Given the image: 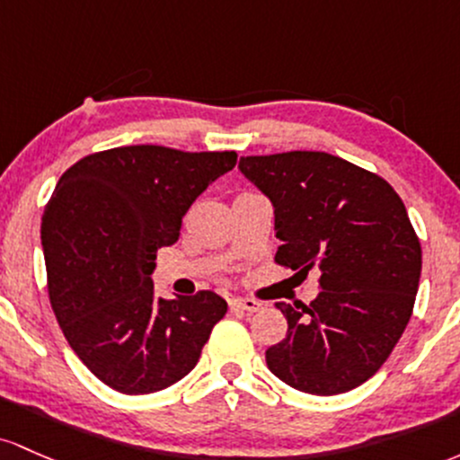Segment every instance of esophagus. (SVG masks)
Masks as SVG:
<instances>
[{
    "label": "esophagus",
    "instance_id": "obj_1",
    "mask_svg": "<svg viewBox=\"0 0 460 460\" xmlns=\"http://www.w3.org/2000/svg\"><path fill=\"white\" fill-rule=\"evenodd\" d=\"M232 306L241 308V311H247V313L261 311V302H256V299L252 297H234L232 299Z\"/></svg>",
    "mask_w": 460,
    "mask_h": 460
}]
</instances>
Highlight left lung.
Segmentation results:
<instances>
[{
	"instance_id": "obj_1",
	"label": "left lung",
	"mask_w": 460,
	"mask_h": 460,
	"mask_svg": "<svg viewBox=\"0 0 460 460\" xmlns=\"http://www.w3.org/2000/svg\"><path fill=\"white\" fill-rule=\"evenodd\" d=\"M241 172L273 204V262L319 271L311 304L278 302L287 337L267 367L293 389L337 395L363 385L400 341L421 273L420 236L380 175L326 152L241 156Z\"/></svg>"
}]
</instances>
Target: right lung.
I'll list each match as a JSON object with an SVG mask.
<instances>
[{
    "instance_id": "add662e5",
    "label": "right lung",
    "mask_w": 460,
    "mask_h": 460,
    "mask_svg": "<svg viewBox=\"0 0 460 460\" xmlns=\"http://www.w3.org/2000/svg\"><path fill=\"white\" fill-rule=\"evenodd\" d=\"M234 164L236 152L126 146L80 158L56 184L40 224L51 308L77 358L119 394L182 380L228 311L213 291L156 299L149 276L190 204Z\"/></svg>"
}]
</instances>
